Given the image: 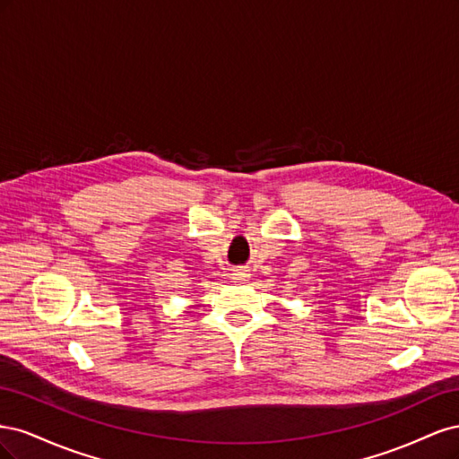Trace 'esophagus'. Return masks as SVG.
<instances>
[{
    "label": "esophagus",
    "mask_w": 459,
    "mask_h": 459,
    "mask_svg": "<svg viewBox=\"0 0 459 459\" xmlns=\"http://www.w3.org/2000/svg\"><path fill=\"white\" fill-rule=\"evenodd\" d=\"M248 277H251V273H248V270H245V268H233V270H231V280L247 281Z\"/></svg>",
    "instance_id": "esophagus-1"
}]
</instances>
